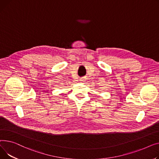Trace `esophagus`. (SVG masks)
Wrapping results in <instances>:
<instances>
[{"label": "esophagus", "instance_id": "1", "mask_svg": "<svg viewBox=\"0 0 159 159\" xmlns=\"http://www.w3.org/2000/svg\"><path fill=\"white\" fill-rule=\"evenodd\" d=\"M80 81H81V83H85L86 81V80H85V78H83L80 79Z\"/></svg>", "mask_w": 159, "mask_h": 159}]
</instances>
